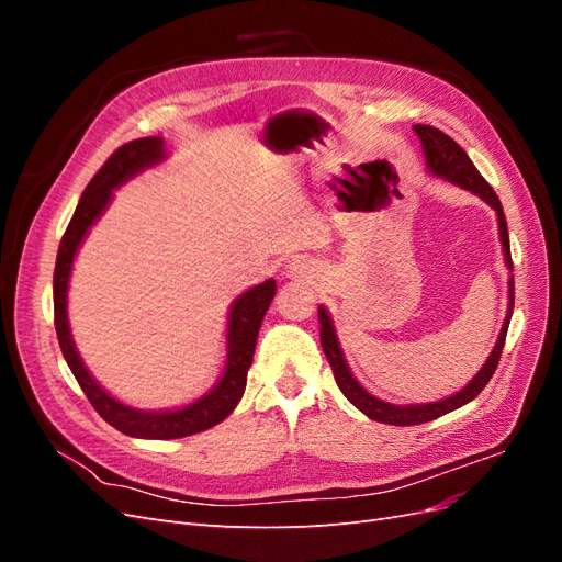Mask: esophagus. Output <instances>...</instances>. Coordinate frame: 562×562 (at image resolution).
I'll use <instances>...</instances> for the list:
<instances>
[{"label": "esophagus", "mask_w": 562, "mask_h": 562, "mask_svg": "<svg viewBox=\"0 0 562 562\" xmlns=\"http://www.w3.org/2000/svg\"><path fill=\"white\" fill-rule=\"evenodd\" d=\"M293 274H300V269H297V265H293Z\"/></svg>", "instance_id": "34e87169"}]
</instances>
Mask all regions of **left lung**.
I'll use <instances>...</instances> for the list:
<instances>
[{
	"mask_svg": "<svg viewBox=\"0 0 562 562\" xmlns=\"http://www.w3.org/2000/svg\"><path fill=\"white\" fill-rule=\"evenodd\" d=\"M415 131L422 140L424 147V155H427V164L431 168L434 176L446 178L459 187H464V190H471L479 194L481 199H485L492 209L497 211L499 217V236H502V246H504V255H506V267L514 271V262H512V248H508V229H506V217L502 211V203L499 196L495 194V190L487 184V180L479 173V168L473 166V161L469 159L467 151L459 147L448 133H443L436 126L429 124H415ZM514 314V277L508 281V316L502 326L499 339L495 349H492L490 359L485 361V366L481 368L479 375H475L462 391H457L454 396L443 398V401H436V403H424V405H391L384 403L375 396H370L368 391L353 380V375L347 368V361L342 356V349L337 345V337H335V328H333V321L328 316V312L318 307V323H321V347L326 351V359L333 368V375L335 382L339 386V391L349 398V403H353L356 407L363 415H368L370 419L382 422V424H391V427H413V424H424V422H431L443 417L446 413L457 411V407L467 405L469 401H473L475 396L481 394L485 389V384L492 380L497 370V363L502 359V349L506 342V330H508V321H512Z\"/></svg>",
	"mask_w": 562,
	"mask_h": 562,
	"instance_id": "8db88e82",
	"label": "left lung"
}]
</instances>
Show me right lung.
<instances>
[{"label":"right lung","mask_w":562,"mask_h":562,"mask_svg":"<svg viewBox=\"0 0 562 562\" xmlns=\"http://www.w3.org/2000/svg\"><path fill=\"white\" fill-rule=\"evenodd\" d=\"M161 159H164V140L155 138V135H151V138H138V140L124 143L122 147H116L112 151L110 159L100 166V171L91 178V182L87 184V190H83L77 203L70 225H67L60 239L56 269H54V321H56L58 345L81 391L87 394L89 403L95 407V413L108 424H112L116 431L133 438H157V440L182 438V436L206 431L215 427V424L223 422L234 411L236 403L241 401L246 391L248 368L252 363L255 342H258V333L262 326L265 312L269 310V302L274 300V293H277L274 279H269L260 285L250 288L248 293H244L232 304L229 326H227L229 353H227L223 380H220L217 386L209 391L206 396L199 398L192 405L182 407V411H173V413L135 411V407L114 401L95 384V380L89 375V370L83 368L79 359L70 337V326H67V281H70L75 252L83 236H87L89 227L98 220V215L105 211L114 187L126 182L135 173H140L143 168L157 164Z\"/></svg>","instance_id":"obj_1"}]
</instances>
